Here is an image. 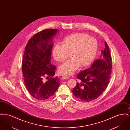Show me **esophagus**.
Segmentation results:
<instances>
[{"label":"esophagus","instance_id":"1","mask_svg":"<svg viewBox=\"0 0 130 130\" xmlns=\"http://www.w3.org/2000/svg\"><path fill=\"white\" fill-rule=\"evenodd\" d=\"M67 78H69V77L67 76H63L61 77L62 79H67Z\"/></svg>","mask_w":130,"mask_h":130}]
</instances>
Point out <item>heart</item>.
<instances>
[{
  "instance_id": "b5f03b06",
  "label": "heart",
  "mask_w": 130,
  "mask_h": 130,
  "mask_svg": "<svg viewBox=\"0 0 130 130\" xmlns=\"http://www.w3.org/2000/svg\"><path fill=\"white\" fill-rule=\"evenodd\" d=\"M95 38L84 33H74L64 38L61 44H57L53 51L54 59L57 62H64L70 54L71 59L59 68L62 74H70L79 66L85 67L93 62L98 50Z\"/></svg>"
}]
</instances>
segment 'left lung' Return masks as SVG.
<instances>
[{
  "mask_svg": "<svg viewBox=\"0 0 130 130\" xmlns=\"http://www.w3.org/2000/svg\"><path fill=\"white\" fill-rule=\"evenodd\" d=\"M101 56L91 67L77 75L76 85L73 89L74 96L82 101H91L96 99L108 86L111 78L112 59L109 47L105 41V48Z\"/></svg>",
  "mask_w": 130,
  "mask_h": 130,
  "instance_id": "1",
  "label": "left lung"
}]
</instances>
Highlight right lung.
I'll use <instances>...</instances> for the list:
<instances>
[{
    "label": "right lung",
    "instance_id": "add662e5",
    "mask_svg": "<svg viewBox=\"0 0 130 130\" xmlns=\"http://www.w3.org/2000/svg\"><path fill=\"white\" fill-rule=\"evenodd\" d=\"M57 31L47 29L38 32L25 47L22 61L24 81L28 92L37 100L49 99L60 85V79L53 77L56 68L51 63L52 38Z\"/></svg>",
    "mask_w": 130,
    "mask_h": 130
}]
</instances>
